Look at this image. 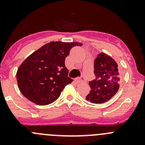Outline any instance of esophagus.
I'll return each instance as SVG.
<instances>
[{
	"label": "esophagus",
	"instance_id": "1",
	"mask_svg": "<svg viewBox=\"0 0 145 145\" xmlns=\"http://www.w3.org/2000/svg\"><path fill=\"white\" fill-rule=\"evenodd\" d=\"M85 81H86V79H85L84 77H81V78H76V79H75V81L76 82V83H82V82H84Z\"/></svg>",
	"mask_w": 145,
	"mask_h": 145
}]
</instances>
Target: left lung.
<instances>
[{"label": "left lung", "mask_w": 145, "mask_h": 145, "mask_svg": "<svg viewBox=\"0 0 145 145\" xmlns=\"http://www.w3.org/2000/svg\"><path fill=\"white\" fill-rule=\"evenodd\" d=\"M94 74L96 78L89 82L90 91L86 99L95 104L107 102L119 88L121 74L118 64L113 58L101 52L95 59Z\"/></svg>", "instance_id": "left-lung-1"}]
</instances>
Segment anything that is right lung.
<instances>
[{"label": "right lung", "mask_w": 145, "mask_h": 145, "mask_svg": "<svg viewBox=\"0 0 145 145\" xmlns=\"http://www.w3.org/2000/svg\"><path fill=\"white\" fill-rule=\"evenodd\" d=\"M81 43L56 41L47 43L29 55L17 71V81L22 94L38 105L55 102L66 86L72 82L68 77L65 58L74 46Z\"/></svg>", "instance_id": "obj_1"}]
</instances>
